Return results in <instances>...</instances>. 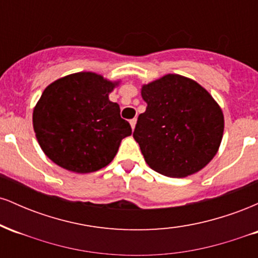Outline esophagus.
I'll list each match as a JSON object with an SVG mask.
<instances>
[{"label": "esophagus", "instance_id": "obj_1", "mask_svg": "<svg viewBox=\"0 0 258 258\" xmlns=\"http://www.w3.org/2000/svg\"><path fill=\"white\" fill-rule=\"evenodd\" d=\"M130 123H131V127H132V130H135V127H136V123H137V119H132L131 121H130Z\"/></svg>", "mask_w": 258, "mask_h": 258}]
</instances>
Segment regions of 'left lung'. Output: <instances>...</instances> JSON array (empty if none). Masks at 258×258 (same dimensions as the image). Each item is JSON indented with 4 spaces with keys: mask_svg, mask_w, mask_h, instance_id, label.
Listing matches in <instances>:
<instances>
[{
    "mask_svg": "<svg viewBox=\"0 0 258 258\" xmlns=\"http://www.w3.org/2000/svg\"><path fill=\"white\" fill-rule=\"evenodd\" d=\"M147 110L133 138L150 168L167 177L199 172L220 149L224 130L221 106L194 80L167 74L142 86Z\"/></svg>",
    "mask_w": 258,
    "mask_h": 258,
    "instance_id": "1",
    "label": "left lung"
}]
</instances>
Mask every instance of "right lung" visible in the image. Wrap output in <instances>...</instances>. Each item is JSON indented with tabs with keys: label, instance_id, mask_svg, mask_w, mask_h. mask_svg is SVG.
<instances>
[{
	"label": "right lung",
	"instance_id": "1",
	"mask_svg": "<svg viewBox=\"0 0 258 258\" xmlns=\"http://www.w3.org/2000/svg\"><path fill=\"white\" fill-rule=\"evenodd\" d=\"M120 85L99 74L80 72L44 88L32 111V126L42 152L75 173H90L112 161L132 128L121 119L109 94Z\"/></svg>",
	"mask_w": 258,
	"mask_h": 258
}]
</instances>
